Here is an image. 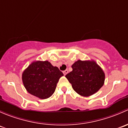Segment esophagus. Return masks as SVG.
<instances>
[{"label":"esophagus","mask_w":128,"mask_h":128,"mask_svg":"<svg viewBox=\"0 0 128 128\" xmlns=\"http://www.w3.org/2000/svg\"><path fill=\"white\" fill-rule=\"evenodd\" d=\"M63 73H64V75H66V74L67 73H68V70H66L64 71V72H63Z\"/></svg>","instance_id":"obj_1"}]
</instances>
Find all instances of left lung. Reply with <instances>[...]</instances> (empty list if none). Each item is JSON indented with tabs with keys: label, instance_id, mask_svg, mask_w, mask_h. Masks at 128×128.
<instances>
[{
	"label": "left lung",
	"instance_id": "8db88e82",
	"mask_svg": "<svg viewBox=\"0 0 128 128\" xmlns=\"http://www.w3.org/2000/svg\"><path fill=\"white\" fill-rule=\"evenodd\" d=\"M72 68L73 70L65 77L80 95L90 96L96 93L104 84V72L93 60H79L72 64Z\"/></svg>",
	"mask_w": 128,
	"mask_h": 128
}]
</instances>
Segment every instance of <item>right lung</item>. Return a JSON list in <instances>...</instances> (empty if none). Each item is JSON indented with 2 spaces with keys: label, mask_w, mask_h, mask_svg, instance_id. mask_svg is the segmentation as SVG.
Segmentation results:
<instances>
[{
  "label": "right lung",
  "mask_w": 128,
  "mask_h": 128,
  "mask_svg": "<svg viewBox=\"0 0 128 128\" xmlns=\"http://www.w3.org/2000/svg\"><path fill=\"white\" fill-rule=\"evenodd\" d=\"M62 72L48 61L32 63L22 73V82L30 94L40 99H46L55 92Z\"/></svg>",
  "instance_id": "right-lung-1"
}]
</instances>
